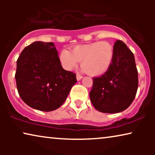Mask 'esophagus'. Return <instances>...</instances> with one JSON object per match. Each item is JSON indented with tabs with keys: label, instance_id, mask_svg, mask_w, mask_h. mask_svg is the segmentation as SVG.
Wrapping results in <instances>:
<instances>
[{
	"label": "esophagus",
	"instance_id": "1",
	"mask_svg": "<svg viewBox=\"0 0 155 155\" xmlns=\"http://www.w3.org/2000/svg\"><path fill=\"white\" fill-rule=\"evenodd\" d=\"M82 78H83V77H82L81 75H80V74H78V73L77 74V75H76V78H77L78 80H80Z\"/></svg>",
	"mask_w": 155,
	"mask_h": 155
}]
</instances>
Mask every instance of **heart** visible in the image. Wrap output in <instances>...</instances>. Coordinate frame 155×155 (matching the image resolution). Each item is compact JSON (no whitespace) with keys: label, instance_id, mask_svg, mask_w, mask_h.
Returning <instances> with one entry per match:
<instances>
[{"label":"heart","instance_id":"heart-1","mask_svg":"<svg viewBox=\"0 0 155 155\" xmlns=\"http://www.w3.org/2000/svg\"><path fill=\"white\" fill-rule=\"evenodd\" d=\"M59 58L66 71H73L81 61L82 71L91 76H99L111 67L114 58V48L109 41H95L76 46L71 52L63 49Z\"/></svg>","mask_w":155,"mask_h":155}]
</instances>
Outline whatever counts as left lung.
Segmentation results:
<instances>
[{"mask_svg": "<svg viewBox=\"0 0 155 155\" xmlns=\"http://www.w3.org/2000/svg\"><path fill=\"white\" fill-rule=\"evenodd\" d=\"M114 58L109 69L93 78L90 100L97 110L115 114L130 107L138 87L137 70L133 52L122 41L114 45Z\"/></svg>", "mask_w": 155, "mask_h": 155, "instance_id": "left-lung-1", "label": "left lung"}]
</instances>
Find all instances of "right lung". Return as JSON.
Returning <instances> with one entry per match:
<instances>
[{
	"instance_id": "obj_1",
	"label": "right lung",
	"mask_w": 155,
	"mask_h": 155,
	"mask_svg": "<svg viewBox=\"0 0 155 155\" xmlns=\"http://www.w3.org/2000/svg\"><path fill=\"white\" fill-rule=\"evenodd\" d=\"M17 89L24 102L33 109L51 111L63 104L76 75L62 68L53 42L35 41L17 61Z\"/></svg>"
}]
</instances>
